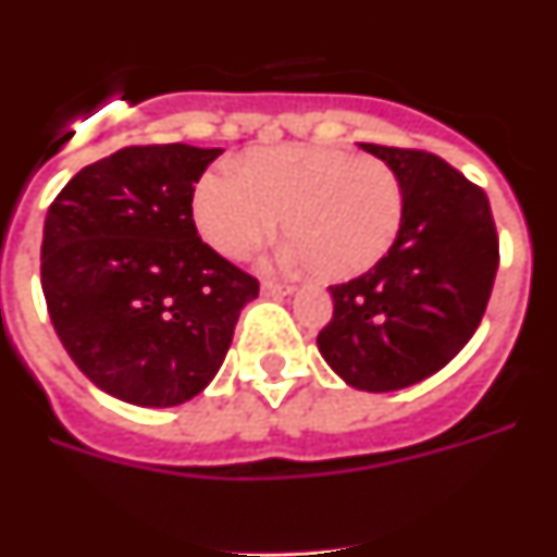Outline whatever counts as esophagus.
Returning <instances> with one entry per match:
<instances>
[{
  "mask_svg": "<svg viewBox=\"0 0 557 557\" xmlns=\"http://www.w3.org/2000/svg\"><path fill=\"white\" fill-rule=\"evenodd\" d=\"M262 293L268 295V298H282V295L293 293V287H289V284H282V282H273V278H264Z\"/></svg>",
  "mask_w": 557,
  "mask_h": 557,
  "instance_id": "1",
  "label": "esophagus"
}]
</instances>
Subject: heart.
Returning a JSON list of instances; mask_svg holds the SVG:
<instances>
[{
  "instance_id": "obj_1",
  "label": "heart",
  "mask_w": 557,
  "mask_h": 557,
  "mask_svg": "<svg viewBox=\"0 0 557 557\" xmlns=\"http://www.w3.org/2000/svg\"><path fill=\"white\" fill-rule=\"evenodd\" d=\"M401 214L396 172L337 147H259L239 172H206L191 191V218L218 253L248 259L284 218L295 259L329 282L371 270L396 243Z\"/></svg>"
}]
</instances>
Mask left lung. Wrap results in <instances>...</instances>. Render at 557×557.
<instances>
[{"instance_id": "8db88e82", "label": "left lung", "mask_w": 557, "mask_h": 557, "mask_svg": "<svg viewBox=\"0 0 557 557\" xmlns=\"http://www.w3.org/2000/svg\"><path fill=\"white\" fill-rule=\"evenodd\" d=\"M405 189L396 243L368 273L334 284L318 334L332 371L368 393L410 387L451 362L480 326L499 236L488 195L426 150L359 145Z\"/></svg>"}]
</instances>
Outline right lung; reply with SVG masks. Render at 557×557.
<instances>
[{
  "label": "right lung",
  "instance_id": "right-lung-1",
  "mask_svg": "<svg viewBox=\"0 0 557 557\" xmlns=\"http://www.w3.org/2000/svg\"><path fill=\"white\" fill-rule=\"evenodd\" d=\"M220 147L139 145L83 166L47 211L41 287L75 366L108 396L175 407L223 366L259 282L211 250L191 191Z\"/></svg>",
  "mask_w": 557,
  "mask_h": 557
}]
</instances>
